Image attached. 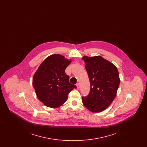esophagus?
<instances>
[{
	"label": "esophagus",
	"instance_id": "obj_1",
	"mask_svg": "<svg viewBox=\"0 0 147 147\" xmlns=\"http://www.w3.org/2000/svg\"><path fill=\"white\" fill-rule=\"evenodd\" d=\"M76 85H77V89H80V84H79V83H77Z\"/></svg>",
	"mask_w": 147,
	"mask_h": 147
}]
</instances>
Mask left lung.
<instances>
[{
    "label": "left lung",
    "instance_id": "left-lung-1",
    "mask_svg": "<svg viewBox=\"0 0 147 147\" xmlns=\"http://www.w3.org/2000/svg\"><path fill=\"white\" fill-rule=\"evenodd\" d=\"M90 83V91L82 98L84 106L90 111L100 112L106 110L116 96L120 83L117 67L101 56H84Z\"/></svg>",
    "mask_w": 147,
    "mask_h": 147
}]
</instances>
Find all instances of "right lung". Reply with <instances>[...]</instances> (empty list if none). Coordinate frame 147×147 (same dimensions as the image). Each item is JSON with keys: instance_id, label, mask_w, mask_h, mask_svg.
I'll use <instances>...</instances> for the list:
<instances>
[{"instance_id": "add662e5", "label": "right lung", "mask_w": 147, "mask_h": 147, "mask_svg": "<svg viewBox=\"0 0 147 147\" xmlns=\"http://www.w3.org/2000/svg\"><path fill=\"white\" fill-rule=\"evenodd\" d=\"M71 61L56 54L47 57L35 72L32 84L37 98L51 108L58 107L67 100L68 94L76 85L69 82L65 69Z\"/></svg>"}]
</instances>
